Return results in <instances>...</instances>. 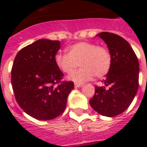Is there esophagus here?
<instances>
[{"mask_svg": "<svg viewBox=\"0 0 147 147\" xmlns=\"http://www.w3.org/2000/svg\"><path fill=\"white\" fill-rule=\"evenodd\" d=\"M75 88H80L82 87V84H79V83H75Z\"/></svg>", "mask_w": 147, "mask_h": 147, "instance_id": "1", "label": "esophagus"}]
</instances>
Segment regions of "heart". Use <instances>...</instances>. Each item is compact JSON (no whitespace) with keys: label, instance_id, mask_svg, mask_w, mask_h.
<instances>
[{"label":"heart","instance_id":"1","mask_svg":"<svg viewBox=\"0 0 147 147\" xmlns=\"http://www.w3.org/2000/svg\"><path fill=\"white\" fill-rule=\"evenodd\" d=\"M68 53L59 52L55 63L62 72L71 74L78 65L80 69L69 76L76 83H83L94 78H102L111 66V55L107 47L92 42H78L67 48Z\"/></svg>","mask_w":147,"mask_h":147}]
</instances>
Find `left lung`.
Segmentation results:
<instances>
[{"instance_id":"8db88e82","label":"left lung","mask_w":147,"mask_h":147,"mask_svg":"<svg viewBox=\"0 0 147 147\" xmlns=\"http://www.w3.org/2000/svg\"><path fill=\"white\" fill-rule=\"evenodd\" d=\"M107 44L111 55V66L104 85L95 87L89 103L98 114L115 117L127 109L139 87L138 59L129 42L120 36L108 32L97 34Z\"/></svg>"}]
</instances>
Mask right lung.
<instances>
[{
  "label": "right lung",
  "instance_id": "add662e5",
  "mask_svg": "<svg viewBox=\"0 0 147 147\" xmlns=\"http://www.w3.org/2000/svg\"><path fill=\"white\" fill-rule=\"evenodd\" d=\"M60 48L58 40L41 39L20 49L13 64L11 84L17 102L40 121L61 115L74 88L72 82H61L64 74L54 59Z\"/></svg>",
  "mask_w": 147,
  "mask_h": 147
}]
</instances>
